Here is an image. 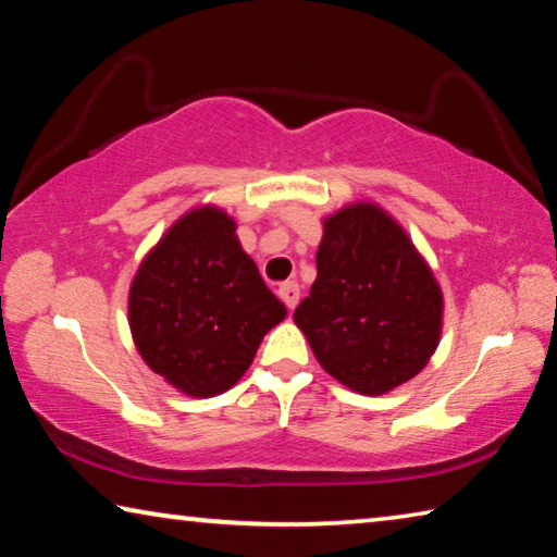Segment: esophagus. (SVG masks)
<instances>
[{
	"instance_id": "obj_1",
	"label": "esophagus",
	"mask_w": 557,
	"mask_h": 557,
	"mask_svg": "<svg viewBox=\"0 0 557 557\" xmlns=\"http://www.w3.org/2000/svg\"><path fill=\"white\" fill-rule=\"evenodd\" d=\"M277 295H280L282 301H285L287 309H295L297 301H299V285H297V282H285V285H280Z\"/></svg>"
}]
</instances>
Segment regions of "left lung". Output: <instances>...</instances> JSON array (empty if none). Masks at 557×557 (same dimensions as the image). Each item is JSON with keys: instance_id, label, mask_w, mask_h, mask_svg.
Returning <instances> with one entry per match:
<instances>
[{"instance_id": "left-lung-1", "label": "left lung", "mask_w": 557, "mask_h": 557, "mask_svg": "<svg viewBox=\"0 0 557 557\" xmlns=\"http://www.w3.org/2000/svg\"><path fill=\"white\" fill-rule=\"evenodd\" d=\"M295 324L329 375L361 395H383L435 354L442 289L393 215L351 203L324 221L317 280Z\"/></svg>"}]
</instances>
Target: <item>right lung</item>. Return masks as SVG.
<instances>
[{"label": "right lung", "instance_id": "add662e5", "mask_svg": "<svg viewBox=\"0 0 557 557\" xmlns=\"http://www.w3.org/2000/svg\"><path fill=\"white\" fill-rule=\"evenodd\" d=\"M127 312L149 369L176 391L211 398L240 381L287 309L245 256L231 215L201 206L149 250Z\"/></svg>", "mask_w": 557, "mask_h": 557}]
</instances>
